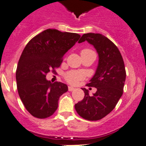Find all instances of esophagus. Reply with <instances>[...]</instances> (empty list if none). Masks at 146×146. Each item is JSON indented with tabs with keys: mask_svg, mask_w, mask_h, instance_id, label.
I'll use <instances>...</instances> for the list:
<instances>
[{
	"mask_svg": "<svg viewBox=\"0 0 146 146\" xmlns=\"http://www.w3.org/2000/svg\"><path fill=\"white\" fill-rule=\"evenodd\" d=\"M74 89H75V88H73V87H72V86H69V87H68V90H69V91H70V92L73 91Z\"/></svg>",
	"mask_w": 146,
	"mask_h": 146,
	"instance_id": "obj_1",
	"label": "esophagus"
}]
</instances>
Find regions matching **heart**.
Returning a JSON list of instances; mask_svg holds the SVG:
<instances>
[{"mask_svg":"<svg viewBox=\"0 0 146 146\" xmlns=\"http://www.w3.org/2000/svg\"><path fill=\"white\" fill-rule=\"evenodd\" d=\"M90 53H95L93 50L90 49L86 48L81 50V55L86 54H90ZM85 77V73L82 71L79 70H70L66 72L64 75V79L70 85H76L80 80H83Z\"/></svg>","mask_w":146,"mask_h":146,"instance_id":"heart-1","label":"heart"}]
</instances>
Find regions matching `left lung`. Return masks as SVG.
Instances as JSON below:
<instances>
[{
	"mask_svg": "<svg viewBox=\"0 0 146 146\" xmlns=\"http://www.w3.org/2000/svg\"><path fill=\"white\" fill-rule=\"evenodd\" d=\"M87 42L92 44L99 57L96 74L87 86L95 87L97 91L89 96L86 88L84 98L75 104L78 114L86 120L96 121L104 117L117 104L123 92L126 70L122 55L111 40L99 33H86L79 43Z\"/></svg>",
	"mask_w": 146,
	"mask_h": 146,
	"instance_id": "left-lung-1",
	"label": "left lung"
}]
</instances>
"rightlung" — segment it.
I'll return each mask as SVG.
<instances>
[{
    "mask_svg": "<svg viewBox=\"0 0 146 146\" xmlns=\"http://www.w3.org/2000/svg\"><path fill=\"white\" fill-rule=\"evenodd\" d=\"M80 35L46 29L28 42L22 53L16 72L19 98L33 117L44 119L54 114L59 98L68 91L66 84L46 80L50 71L56 73L64 54L76 44Z\"/></svg>",
    "mask_w": 146,
    "mask_h": 146,
    "instance_id": "obj_1",
    "label": "right lung"
}]
</instances>
